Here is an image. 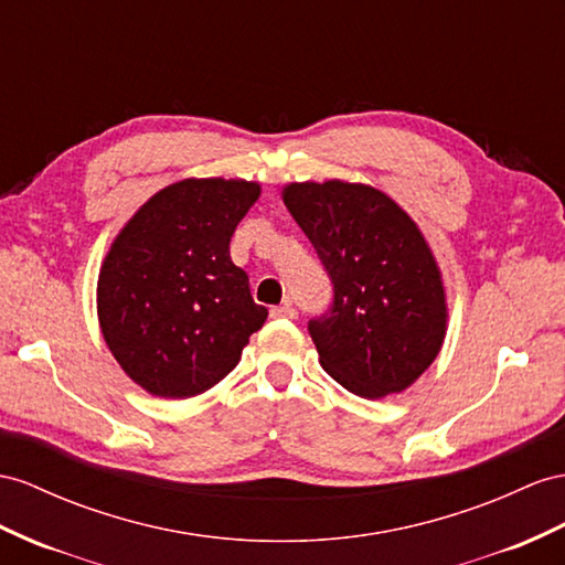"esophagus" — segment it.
<instances>
[{
    "mask_svg": "<svg viewBox=\"0 0 565 565\" xmlns=\"http://www.w3.org/2000/svg\"><path fill=\"white\" fill-rule=\"evenodd\" d=\"M271 317H274V320H296L294 302L286 300V302H281V306H274L271 308Z\"/></svg>",
    "mask_w": 565,
    "mask_h": 565,
    "instance_id": "obj_1",
    "label": "esophagus"
}]
</instances>
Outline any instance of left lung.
Here are the masks:
<instances>
[{
  "label": "left lung",
  "instance_id": "8db88e82",
  "mask_svg": "<svg viewBox=\"0 0 565 565\" xmlns=\"http://www.w3.org/2000/svg\"><path fill=\"white\" fill-rule=\"evenodd\" d=\"M284 202L334 286L331 308L308 322L324 372L360 398L403 392L446 337L441 271L420 228L363 183H291Z\"/></svg>",
  "mask_w": 565,
  "mask_h": 565
}]
</instances>
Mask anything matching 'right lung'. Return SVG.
<instances>
[{
	"mask_svg": "<svg viewBox=\"0 0 565 565\" xmlns=\"http://www.w3.org/2000/svg\"><path fill=\"white\" fill-rule=\"evenodd\" d=\"M257 198L255 181L171 183L111 243L97 281L99 327L121 370L152 396L207 392L265 324L267 308L228 253Z\"/></svg>",
	"mask_w": 565,
	"mask_h": 565,
	"instance_id": "add662e5",
	"label": "right lung"
}]
</instances>
